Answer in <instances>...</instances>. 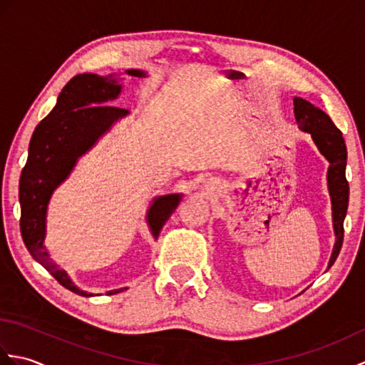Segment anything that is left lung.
<instances>
[{
  "instance_id": "8db88e82",
  "label": "left lung",
  "mask_w": 365,
  "mask_h": 365,
  "mask_svg": "<svg viewBox=\"0 0 365 365\" xmlns=\"http://www.w3.org/2000/svg\"><path fill=\"white\" fill-rule=\"evenodd\" d=\"M293 111L298 127L312 136L317 149L320 150L324 158L328 160V190L331 196V210H332V227H334L336 243L332 247L328 268L334 265L337 255L340 252L344 242V220L348 208V196H350V187H348L345 169H346V145L344 141L342 131H340L329 115L322 111L307 100L301 97L293 98Z\"/></svg>"
}]
</instances>
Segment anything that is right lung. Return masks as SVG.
Listing matches in <instances>:
<instances>
[{"label":"right lung","instance_id":"add662e5","mask_svg":"<svg viewBox=\"0 0 365 365\" xmlns=\"http://www.w3.org/2000/svg\"><path fill=\"white\" fill-rule=\"evenodd\" d=\"M125 73L138 78L147 76L139 68H128ZM120 92L122 83L114 75L81 73L73 76L61 91L56 106L36 127L29 143L28 161L20 177V230L25 246L61 285L80 297L94 294L76 287L67 271L61 269L51 259L45 246L46 212L54 190L71 175L78 160L111 130L115 122L128 115L130 111L123 108L108 105L118 98ZM182 197V192H174L152 199L145 221L153 238L158 237ZM122 290H110L106 294Z\"/></svg>","mask_w":365,"mask_h":365}]
</instances>
